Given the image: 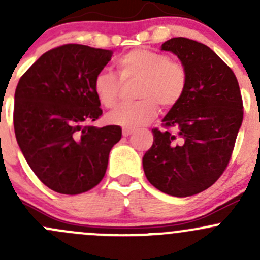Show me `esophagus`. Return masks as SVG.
<instances>
[{"mask_svg":"<svg viewBox=\"0 0 260 260\" xmlns=\"http://www.w3.org/2000/svg\"><path fill=\"white\" fill-rule=\"evenodd\" d=\"M133 133V131L132 129H123V132H122V135H123V137H128V136H131Z\"/></svg>","mask_w":260,"mask_h":260,"instance_id":"1","label":"esophagus"}]
</instances>
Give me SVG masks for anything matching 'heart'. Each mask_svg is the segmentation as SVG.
I'll return each instance as SVG.
<instances>
[{"mask_svg": "<svg viewBox=\"0 0 260 260\" xmlns=\"http://www.w3.org/2000/svg\"><path fill=\"white\" fill-rule=\"evenodd\" d=\"M122 80L140 79L135 103L122 104L106 119L109 124L136 129L151 122L158 113V104L165 109L176 106L187 85V73L179 61L148 49H133L115 61ZM120 83L109 70H101L93 79V91L99 103L113 108L119 96Z\"/></svg>", "mask_w": 260, "mask_h": 260, "instance_id": "heart-1", "label": "heart"}]
</instances>
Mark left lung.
I'll return each instance as SVG.
<instances>
[{"label": "left lung", "instance_id": "8db88e82", "mask_svg": "<svg viewBox=\"0 0 260 260\" xmlns=\"http://www.w3.org/2000/svg\"><path fill=\"white\" fill-rule=\"evenodd\" d=\"M187 73L179 103L153 128L143 156L147 180L176 198L192 196L216 182L226 169L243 122V101L233 70L209 46L186 38L162 44Z\"/></svg>", "mask_w": 260, "mask_h": 260}]
</instances>
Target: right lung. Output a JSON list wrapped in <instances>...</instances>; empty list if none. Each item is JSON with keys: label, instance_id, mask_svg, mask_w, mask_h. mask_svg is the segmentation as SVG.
<instances>
[{"label": "right lung", "instance_id": "1", "mask_svg": "<svg viewBox=\"0 0 260 260\" xmlns=\"http://www.w3.org/2000/svg\"><path fill=\"white\" fill-rule=\"evenodd\" d=\"M112 55V50L67 44L41 55L18 81V147L34 174L55 192L78 195L98 185L122 137L118 125L91 124L103 113L93 79Z\"/></svg>", "mask_w": 260, "mask_h": 260}]
</instances>
